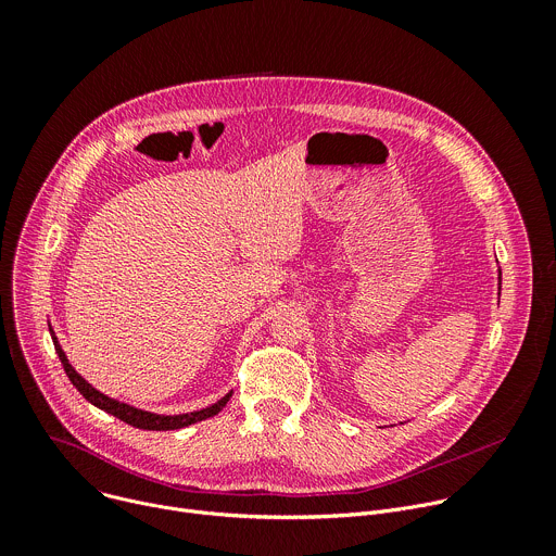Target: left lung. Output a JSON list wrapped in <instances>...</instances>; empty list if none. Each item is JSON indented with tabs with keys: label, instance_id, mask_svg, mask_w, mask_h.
I'll return each mask as SVG.
<instances>
[{
	"label": "left lung",
	"instance_id": "8db88e82",
	"mask_svg": "<svg viewBox=\"0 0 556 556\" xmlns=\"http://www.w3.org/2000/svg\"><path fill=\"white\" fill-rule=\"evenodd\" d=\"M497 281H500V290H502V270H497Z\"/></svg>",
	"mask_w": 556,
	"mask_h": 556
}]
</instances>
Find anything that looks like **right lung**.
I'll list each match as a JSON object with an SVG mask.
<instances>
[{"mask_svg": "<svg viewBox=\"0 0 556 556\" xmlns=\"http://www.w3.org/2000/svg\"><path fill=\"white\" fill-rule=\"evenodd\" d=\"M50 334H52L54 350H56V354H59V361H61V365H63L67 378L72 380V384H74L78 391H81L84 399H86L88 403H92L94 407H99V409L112 414L114 418H118V420H123V422H127V425H131V427H136V429H147V431H176V429H185V427H189V425H195V422H200V420H206V418L217 416V414L226 407V403L230 401V395H232V391H228V393L224 395V399H219V401L213 403L211 407H204V409L191 412V414H178V416H163V414H153V412L138 409V407H131V405L121 403V401H116V399H110L108 393H103V391H99L97 387H92L81 374H78V371L70 365V361H67V356H65V352H63V348H61V343H59V339H56V334H54L52 328H50Z\"/></svg>", "mask_w": 556, "mask_h": 556, "instance_id": "1", "label": "right lung"}]
</instances>
